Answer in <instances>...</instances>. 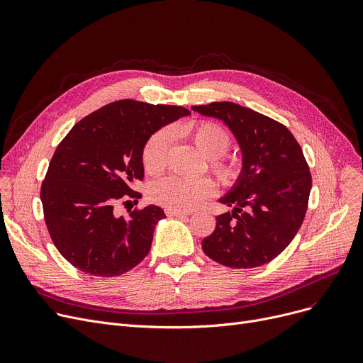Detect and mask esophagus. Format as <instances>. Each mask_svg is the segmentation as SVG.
<instances>
[{
  "label": "esophagus",
  "mask_w": 363,
  "mask_h": 363,
  "mask_svg": "<svg viewBox=\"0 0 363 363\" xmlns=\"http://www.w3.org/2000/svg\"><path fill=\"white\" fill-rule=\"evenodd\" d=\"M166 215L167 216H175V218H186L189 216L188 212H179V211H174V208H166Z\"/></svg>",
  "instance_id": "34e87169"
}]
</instances>
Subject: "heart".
I'll use <instances>...</instances> for the list:
<instances>
[{
	"instance_id": "heart-1",
	"label": "heart",
	"mask_w": 363,
	"mask_h": 363,
	"mask_svg": "<svg viewBox=\"0 0 363 363\" xmlns=\"http://www.w3.org/2000/svg\"><path fill=\"white\" fill-rule=\"evenodd\" d=\"M178 130L191 140L208 159V169L222 185L233 186L240 179L242 174L241 163L225 155L231 147V135L223 126L211 121H197L178 128ZM170 143L172 133L166 128L155 132L145 141L141 151L145 172L156 175L166 167ZM213 193L215 182L207 177L189 179L170 175L152 182L148 189L152 201L179 212L193 211Z\"/></svg>"
}]
</instances>
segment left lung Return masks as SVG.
Returning a JSON list of instances; mask_svg holds the SVG:
<instances>
[{
    "mask_svg": "<svg viewBox=\"0 0 363 363\" xmlns=\"http://www.w3.org/2000/svg\"><path fill=\"white\" fill-rule=\"evenodd\" d=\"M193 110L220 119L242 152V174L219 200L234 211L216 216L203 252L228 268H257L282 253L300 230L312 188L309 164L289 128L262 113L230 101Z\"/></svg>",
    "mask_w": 363,
    "mask_h": 363,
    "instance_id": "obj_1",
    "label": "left lung"
}]
</instances>
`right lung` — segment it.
Listing matches in <instances>:
<instances>
[{
    "instance_id": "obj_1",
    "label": "right lung",
    "mask_w": 363,
    "mask_h": 363,
    "mask_svg": "<svg viewBox=\"0 0 363 363\" xmlns=\"http://www.w3.org/2000/svg\"><path fill=\"white\" fill-rule=\"evenodd\" d=\"M188 114L179 106L119 100L88 114L57 145L41 201L50 237L74 268L95 277H118L148 255L164 212L147 206L118 218L113 208L126 197L140 199L132 185L144 178L145 141Z\"/></svg>"
}]
</instances>
